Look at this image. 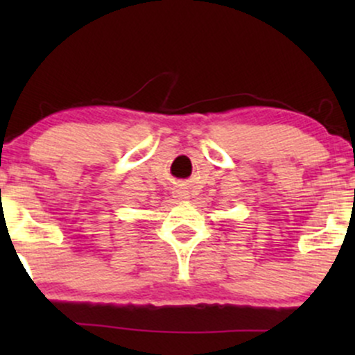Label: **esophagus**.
Here are the masks:
<instances>
[{
	"label": "esophagus",
	"mask_w": 355,
	"mask_h": 355,
	"mask_svg": "<svg viewBox=\"0 0 355 355\" xmlns=\"http://www.w3.org/2000/svg\"><path fill=\"white\" fill-rule=\"evenodd\" d=\"M183 198H185V197H183Z\"/></svg>",
	"instance_id": "esophagus-1"
}]
</instances>
